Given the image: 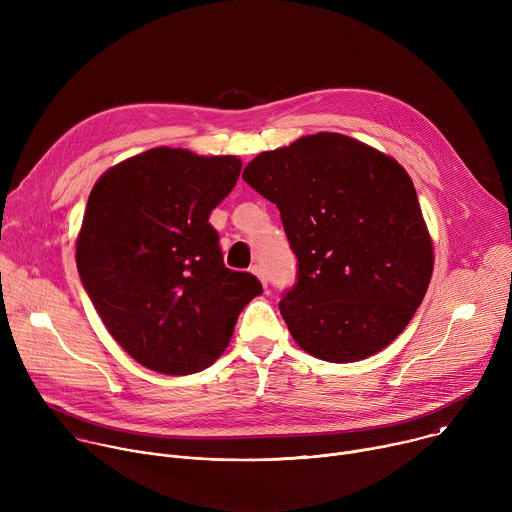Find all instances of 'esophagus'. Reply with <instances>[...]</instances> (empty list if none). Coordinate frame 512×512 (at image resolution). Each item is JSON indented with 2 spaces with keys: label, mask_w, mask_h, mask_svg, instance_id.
I'll list each match as a JSON object with an SVG mask.
<instances>
[{
  "label": "esophagus",
  "mask_w": 512,
  "mask_h": 512,
  "mask_svg": "<svg viewBox=\"0 0 512 512\" xmlns=\"http://www.w3.org/2000/svg\"><path fill=\"white\" fill-rule=\"evenodd\" d=\"M259 279H261V283H263V287H267V275H265V269H263V265H253V269H251Z\"/></svg>",
  "instance_id": "esophagus-1"
}]
</instances>
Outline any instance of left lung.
<instances>
[{
    "instance_id": "8db88e82",
    "label": "left lung",
    "mask_w": 512,
    "mask_h": 512,
    "mask_svg": "<svg viewBox=\"0 0 512 512\" xmlns=\"http://www.w3.org/2000/svg\"><path fill=\"white\" fill-rule=\"evenodd\" d=\"M245 182L279 208L298 257L279 302L294 340L330 362L391 344L419 308L433 269L417 192L389 156L340 133L259 154Z\"/></svg>"
}]
</instances>
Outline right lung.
I'll list each match as a JSON object with an SVG mask.
<instances>
[{"mask_svg": "<svg viewBox=\"0 0 512 512\" xmlns=\"http://www.w3.org/2000/svg\"><path fill=\"white\" fill-rule=\"evenodd\" d=\"M235 156L154 148L105 172L77 239L83 287L143 367L192 375L227 348L261 281L225 267L210 212L235 188Z\"/></svg>", "mask_w": 512, "mask_h": 512, "instance_id": "add662e5", "label": "right lung"}]
</instances>
